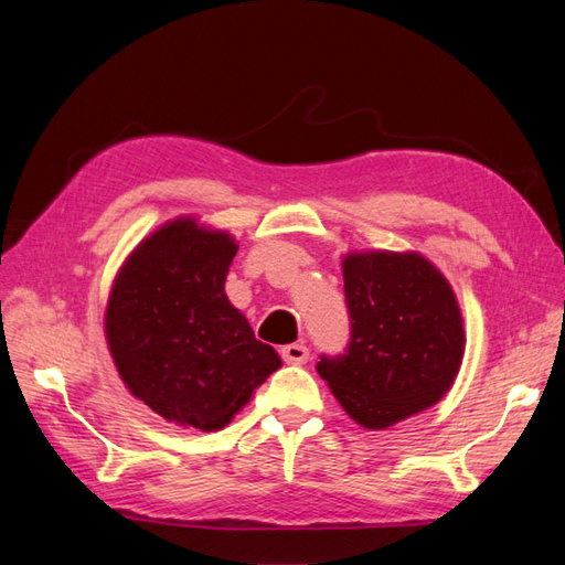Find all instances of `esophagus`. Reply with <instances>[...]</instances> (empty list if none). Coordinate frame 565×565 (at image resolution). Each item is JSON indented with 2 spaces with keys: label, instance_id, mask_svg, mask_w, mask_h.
<instances>
[{
  "label": "esophagus",
  "instance_id": "esophagus-1",
  "mask_svg": "<svg viewBox=\"0 0 565 565\" xmlns=\"http://www.w3.org/2000/svg\"><path fill=\"white\" fill-rule=\"evenodd\" d=\"M282 358L289 365H303L306 361H309V349H306L303 344H287V347H282Z\"/></svg>",
  "mask_w": 565,
  "mask_h": 565
}]
</instances>
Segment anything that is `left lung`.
I'll use <instances>...</instances> for the list:
<instances>
[{
  "label": "left lung",
  "instance_id": "1",
  "mask_svg": "<svg viewBox=\"0 0 565 565\" xmlns=\"http://www.w3.org/2000/svg\"><path fill=\"white\" fill-rule=\"evenodd\" d=\"M351 316L344 355L318 374L363 429H388L436 405L465 358V320L446 276L419 252H349L341 259Z\"/></svg>",
  "mask_w": 565,
  "mask_h": 565
}]
</instances>
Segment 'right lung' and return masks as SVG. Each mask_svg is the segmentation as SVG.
I'll return each instance as SVG.
<instances>
[{
    "label": "right lung",
    "instance_id": "add662e5",
    "mask_svg": "<svg viewBox=\"0 0 565 565\" xmlns=\"http://www.w3.org/2000/svg\"><path fill=\"white\" fill-rule=\"evenodd\" d=\"M235 237L167 221L134 247L110 287L104 330L134 398L185 429L218 431L282 361L226 297Z\"/></svg>",
    "mask_w": 565,
    "mask_h": 565
}]
</instances>
